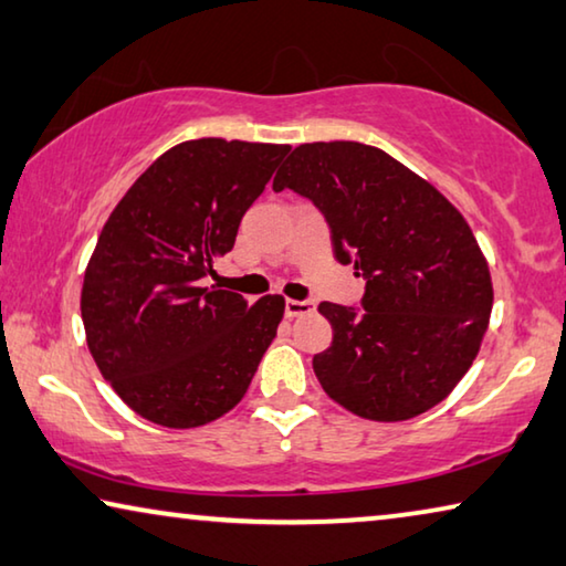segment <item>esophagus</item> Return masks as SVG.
Returning <instances> with one entry per match:
<instances>
[{
    "label": "esophagus",
    "instance_id": "34e87169",
    "mask_svg": "<svg viewBox=\"0 0 566 566\" xmlns=\"http://www.w3.org/2000/svg\"><path fill=\"white\" fill-rule=\"evenodd\" d=\"M313 308H316V303L313 301H293V298L285 301V316L289 318L306 316V313H313Z\"/></svg>",
    "mask_w": 566,
    "mask_h": 566
}]
</instances>
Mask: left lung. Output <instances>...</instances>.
Masks as SVG:
<instances>
[{
    "label": "left lung",
    "instance_id": "obj_1",
    "mask_svg": "<svg viewBox=\"0 0 566 566\" xmlns=\"http://www.w3.org/2000/svg\"><path fill=\"white\" fill-rule=\"evenodd\" d=\"M275 192L293 189L326 217L338 263L367 281L361 308L324 301L334 342L313 356L324 392L377 422L442 402L471 369L493 285L471 228L430 181L359 142L295 146Z\"/></svg>",
    "mask_w": 566,
    "mask_h": 566
}]
</instances>
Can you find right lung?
<instances>
[{
	"label": "right lung",
	"mask_w": 566,
	"mask_h": 566,
	"mask_svg": "<svg viewBox=\"0 0 566 566\" xmlns=\"http://www.w3.org/2000/svg\"><path fill=\"white\" fill-rule=\"evenodd\" d=\"M291 151L197 138L161 154L111 212L85 268L81 313L116 395L161 428H199L245 397L285 301L207 289L242 214Z\"/></svg>",
	"instance_id": "right-lung-1"
}]
</instances>
